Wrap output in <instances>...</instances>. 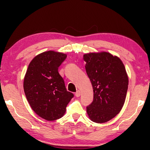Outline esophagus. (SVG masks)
<instances>
[{
	"label": "esophagus",
	"instance_id": "esophagus-1",
	"mask_svg": "<svg viewBox=\"0 0 150 150\" xmlns=\"http://www.w3.org/2000/svg\"><path fill=\"white\" fill-rule=\"evenodd\" d=\"M75 96H76V97H79V96H81V91H80L79 90H78V91L75 93Z\"/></svg>",
	"mask_w": 150,
	"mask_h": 150
}]
</instances>
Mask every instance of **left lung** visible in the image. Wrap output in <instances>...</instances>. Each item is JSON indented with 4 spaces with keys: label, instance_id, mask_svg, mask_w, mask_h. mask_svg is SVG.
<instances>
[{
    "label": "left lung",
    "instance_id": "left-lung-1",
    "mask_svg": "<svg viewBox=\"0 0 150 150\" xmlns=\"http://www.w3.org/2000/svg\"><path fill=\"white\" fill-rule=\"evenodd\" d=\"M85 69L93 89V100L87 106L89 118L104 123L115 117L124 106L128 78L122 61L108 52L83 56Z\"/></svg>",
    "mask_w": 150,
    "mask_h": 150
}]
</instances>
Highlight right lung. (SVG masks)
Segmentation results:
<instances>
[{
  "label": "right lung",
  "instance_id": "obj_1",
  "mask_svg": "<svg viewBox=\"0 0 150 150\" xmlns=\"http://www.w3.org/2000/svg\"><path fill=\"white\" fill-rule=\"evenodd\" d=\"M66 57L54 51L43 52L31 61L24 77V93L30 107L48 121L61 118L74 97L59 74V67Z\"/></svg>",
  "mask_w": 150,
  "mask_h": 150
}]
</instances>
